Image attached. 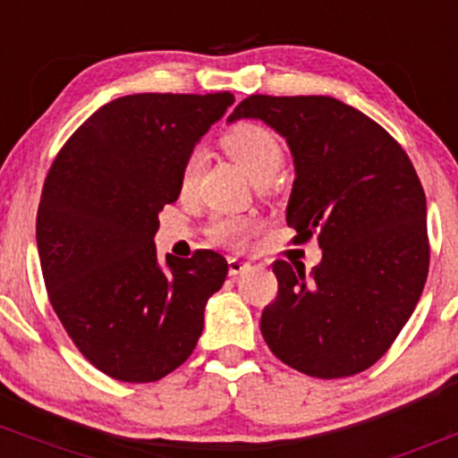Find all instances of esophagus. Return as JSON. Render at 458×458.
<instances>
[{
	"instance_id": "esophagus-1",
	"label": "esophagus",
	"mask_w": 458,
	"mask_h": 458,
	"mask_svg": "<svg viewBox=\"0 0 458 458\" xmlns=\"http://www.w3.org/2000/svg\"><path fill=\"white\" fill-rule=\"evenodd\" d=\"M247 262H243V260H239V259H228V273L230 276H241V273H243L245 269H247Z\"/></svg>"
}]
</instances>
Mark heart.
Here are the masks:
<instances>
[{"mask_svg": "<svg viewBox=\"0 0 458 458\" xmlns=\"http://www.w3.org/2000/svg\"><path fill=\"white\" fill-rule=\"evenodd\" d=\"M225 155L241 165V170L250 176L256 185H265L280 172L284 163V146L271 129L260 123H236L228 127L219 138ZM199 155L191 152L182 163L181 189L189 191L198 178ZM260 230L256 217H219L211 225V234L217 243L233 250H241L250 243V239Z\"/></svg>", "mask_w": 458, "mask_h": 458, "instance_id": "1", "label": "heart"}]
</instances>
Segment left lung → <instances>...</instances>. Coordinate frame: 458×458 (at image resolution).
Here are the masks:
<instances>
[{
    "label": "left lung",
    "mask_w": 458,
    "mask_h": 458,
    "mask_svg": "<svg viewBox=\"0 0 458 458\" xmlns=\"http://www.w3.org/2000/svg\"><path fill=\"white\" fill-rule=\"evenodd\" d=\"M241 118L286 140L295 161L286 224L295 243L317 236L323 250L310 273L273 262L277 297L262 312V338L303 375H357L390 349L427 282L420 178L386 129L338 98L254 94L228 123Z\"/></svg>",
    "instance_id": "left-lung-1"
}]
</instances>
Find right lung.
<instances>
[{
  "mask_svg": "<svg viewBox=\"0 0 458 458\" xmlns=\"http://www.w3.org/2000/svg\"><path fill=\"white\" fill-rule=\"evenodd\" d=\"M234 103L230 92L129 94L97 109L57 152L36 217L49 301L107 377L159 381L196 349L228 262L211 250L157 259L159 213L182 163Z\"/></svg>",
  "mask_w": 458,
  "mask_h": 458,
  "instance_id": "right-lung-1",
  "label": "right lung"
}]
</instances>
